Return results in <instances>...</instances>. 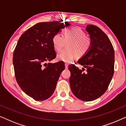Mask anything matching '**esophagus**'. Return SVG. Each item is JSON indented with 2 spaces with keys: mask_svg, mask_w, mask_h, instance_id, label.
<instances>
[{
  "mask_svg": "<svg viewBox=\"0 0 126 126\" xmlns=\"http://www.w3.org/2000/svg\"><path fill=\"white\" fill-rule=\"evenodd\" d=\"M65 69H68V63H65Z\"/></svg>",
  "mask_w": 126,
  "mask_h": 126,
  "instance_id": "1",
  "label": "esophagus"
}]
</instances>
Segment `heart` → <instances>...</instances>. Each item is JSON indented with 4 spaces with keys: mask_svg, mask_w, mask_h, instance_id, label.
<instances>
[{
    "mask_svg": "<svg viewBox=\"0 0 126 126\" xmlns=\"http://www.w3.org/2000/svg\"><path fill=\"white\" fill-rule=\"evenodd\" d=\"M54 47L57 51H60L66 44L68 49L63 50L57 56L58 60L69 63L77 57L84 56L90 49L92 41L89 37L86 36L85 32L78 27L66 30L63 36L58 33L53 38Z\"/></svg>",
    "mask_w": 126,
    "mask_h": 126,
    "instance_id": "obj_1",
    "label": "heart"
}]
</instances>
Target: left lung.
I'll list each match as a JSON object with an SVG mask.
<instances>
[{
  "label": "left lung",
  "mask_w": 126,
  "mask_h": 126,
  "mask_svg": "<svg viewBox=\"0 0 126 126\" xmlns=\"http://www.w3.org/2000/svg\"><path fill=\"white\" fill-rule=\"evenodd\" d=\"M92 41L89 51L78 60L82 70L73 65L69 67L71 75L70 89L76 97L82 101L96 100L104 94L114 72V50L107 35L99 27H86ZM87 69L85 73L83 72Z\"/></svg>",
  "instance_id": "1"
}]
</instances>
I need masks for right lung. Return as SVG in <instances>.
<instances>
[{"mask_svg":"<svg viewBox=\"0 0 126 126\" xmlns=\"http://www.w3.org/2000/svg\"><path fill=\"white\" fill-rule=\"evenodd\" d=\"M70 25L68 22H40L19 39L13 54L15 77L22 90L35 100H45L52 95L65 69L63 62H46L56 57L54 36Z\"/></svg>","mask_w":126,"mask_h":126,"instance_id":"1","label":"right lung"}]
</instances>
